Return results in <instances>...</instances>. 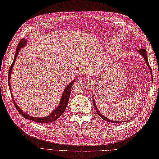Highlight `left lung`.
Wrapping results in <instances>:
<instances>
[{
  "mask_svg": "<svg viewBox=\"0 0 159 159\" xmlns=\"http://www.w3.org/2000/svg\"><path fill=\"white\" fill-rule=\"evenodd\" d=\"M138 52H139L141 56H142L144 57V59L145 60V61H146V62H147V65H148V67H149V70H150V71H151V73H152V71L151 67H150V66H149V62H148V55H147V51H146V50L145 49V48H141V49H140L139 51H138ZM152 80H153V79H152ZM92 101H93V105H94V106L95 110H96L97 113L98 114V115H99V117H100L101 118H102V119H103V120H105V121H106V122H109V123H115H115H117V124H119V123H120V122H119V121H112V120H111L108 119V118L105 117L102 114L100 113L99 111H98V109H97V106H96V104H95L94 100L93 99Z\"/></svg>",
  "mask_w": 159,
  "mask_h": 159,
  "instance_id": "8db88e82",
  "label": "left lung"
}]
</instances>
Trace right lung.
I'll return each mask as SVG.
<instances>
[{"mask_svg":"<svg viewBox=\"0 0 159 159\" xmlns=\"http://www.w3.org/2000/svg\"><path fill=\"white\" fill-rule=\"evenodd\" d=\"M26 43H27L26 40L24 39H22L20 40V42L18 44V46H17V47H16V50L15 56H14V61L12 63H11V65L10 67L9 73H8V85H9V88H10V90L11 93V86H10V75L11 73V70H12L13 65L14 64V62H15L16 57H17V56H18V54L19 53V50L21 49L22 47H24ZM74 80L65 88V90H64V92H63L62 95L61 97V99H60V102L59 106H57V107L55 109L53 112H52V113H51V115H49L48 116L46 117H34L30 116V115L25 114L24 112L19 108V106L16 104L15 102H14V99L12 98L14 106H15L16 110L18 111L19 113L21 114L23 117H25V119L32 120V121H33V122H39V123H42V124L54 122L55 120H56L58 119V118L60 117V116H61V115L63 114V112H65L66 108H67V106L68 102H69V99H70V94H71V89L72 85H73V84H74Z\"/></svg>","mask_w":159,"mask_h":159,"instance_id":"1","label":"right lung"}]
</instances>
